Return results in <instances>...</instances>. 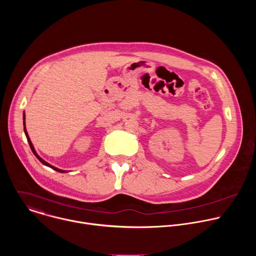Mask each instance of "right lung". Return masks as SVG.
Instances as JSON below:
<instances>
[{"mask_svg": "<svg viewBox=\"0 0 256 256\" xmlns=\"http://www.w3.org/2000/svg\"><path fill=\"white\" fill-rule=\"evenodd\" d=\"M23 124H24V132H25V136H26L27 140H28V142H29L30 149H31V151L33 152V154L35 155V157L38 158V160H40L44 165H46V166H48V167H50V168H52V169H54V170H56V171H58V172H60V173H66V172H68V171H64V170L58 169V168H56V167H54V166L50 165V163L46 162L42 157H40V156H38V153H36V151H35V149H34V147H33V144H32V142H31V140H30V138H29V136H28V132H27V130H26V126H25V114H23Z\"/></svg>", "mask_w": 256, "mask_h": 256, "instance_id": "1", "label": "right lung"}]
</instances>
